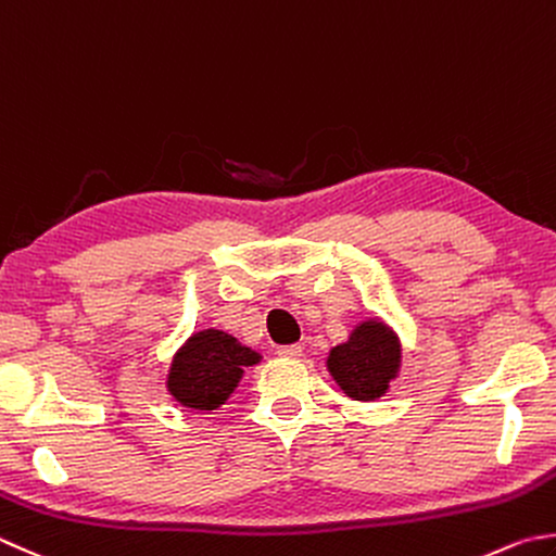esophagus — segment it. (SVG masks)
<instances>
[{
	"label": "esophagus",
	"instance_id": "34e87169",
	"mask_svg": "<svg viewBox=\"0 0 556 556\" xmlns=\"http://www.w3.org/2000/svg\"><path fill=\"white\" fill-rule=\"evenodd\" d=\"M278 355H282V358H300V355H302V345H300V343L278 345Z\"/></svg>",
	"mask_w": 556,
	"mask_h": 556
}]
</instances>
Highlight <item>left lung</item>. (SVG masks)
Segmentation results:
<instances>
[{"label":"left lung","mask_w":556,"mask_h":556,"mask_svg":"<svg viewBox=\"0 0 556 556\" xmlns=\"http://www.w3.org/2000/svg\"><path fill=\"white\" fill-rule=\"evenodd\" d=\"M400 368V345L380 321H365L329 353V370L353 400L382 396Z\"/></svg>","instance_id":"8db88e82"}]
</instances>
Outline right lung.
<instances>
[{
    "instance_id": "add662e5",
    "label": "right lung",
    "mask_w": 556,
    "mask_h": 556,
    "mask_svg": "<svg viewBox=\"0 0 556 556\" xmlns=\"http://www.w3.org/2000/svg\"><path fill=\"white\" fill-rule=\"evenodd\" d=\"M258 355L225 331L207 329L191 337L176 355L169 372V392L184 406L213 412L239 382L247 365Z\"/></svg>"
}]
</instances>
